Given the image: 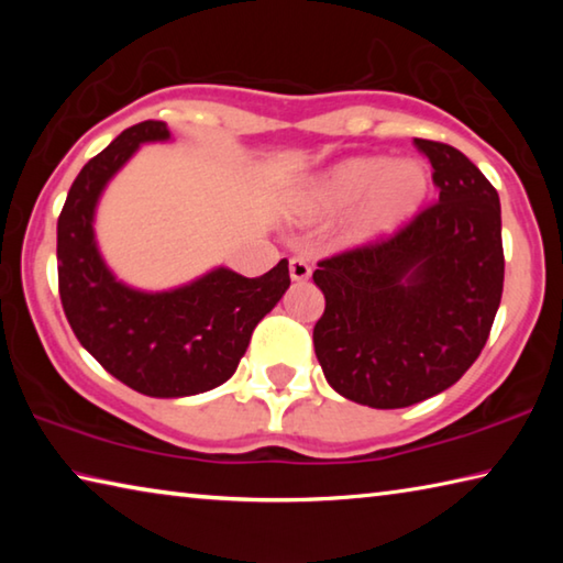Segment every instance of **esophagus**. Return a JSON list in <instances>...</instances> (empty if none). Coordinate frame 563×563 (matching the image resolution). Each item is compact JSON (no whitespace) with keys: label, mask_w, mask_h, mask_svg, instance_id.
<instances>
[{"label":"esophagus","mask_w":563,"mask_h":563,"mask_svg":"<svg viewBox=\"0 0 563 563\" xmlns=\"http://www.w3.org/2000/svg\"><path fill=\"white\" fill-rule=\"evenodd\" d=\"M310 265H308V261H302V258H290V278L295 280V283H302V280H308L310 278Z\"/></svg>","instance_id":"34e87169"}]
</instances>
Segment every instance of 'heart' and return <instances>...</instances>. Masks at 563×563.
Segmentation results:
<instances>
[{
	"label": "heart",
	"instance_id": "b5f03b06",
	"mask_svg": "<svg viewBox=\"0 0 563 563\" xmlns=\"http://www.w3.org/2000/svg\"><path fill=\"white\" fill-rule=\"evenodd\" d=\"M430 174L415 158L355 156L312 178L300 194L308 213H335L362 203L355 231L357 241H373L402 228L422 208Z\"/></svg>",
	"mask_w": 563,
	"mask_h": 563
}]
</instances>
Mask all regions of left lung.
I'll list each match as a JSON object with an SVG mask.
<instances>
[{
	"mask_svg": "<svg viewBox=\"0 0 563 563\" xmlns=\"http://www.w3.org/2000/svg\"><path fill=\"white\" fill-rule=\"evenodd\" d=\"M440 201L397 233L318 263L312 342L330 387L397 409L452 387L487 345L504 288L499 194L462 151L415 139Z\"/></svg>",
	"mask_w": 563,
	"mask_h": 563,
	"instance_id": "left-lung-1",
	"label": "left lung"
}]
</instances>
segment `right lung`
Here are the masks:
<instances>
[{
  "label": "right lung",
  "instance_id": "1",
  "mask_svg": "<svg viewBox=\"0 0 563 563\" xmlns=\"http://www.w3.org/2000/svg\"><path fill=\"white\" fill-rule=\"evenodd\" d=\"M164 121H141L93 156L56 223L59 295L76 340L109 375L148 397H188L235 373L258 322L288 290V261L261 278L213 268L174 290L144 292L103 263L93 213L109 180L141 144L168 141Z\"/></svg>",
  "mask_w": 563,
  "mask_h": 563
}]
</instances>
